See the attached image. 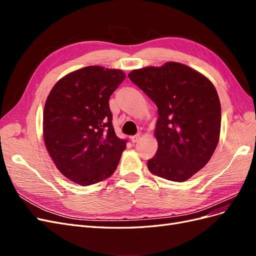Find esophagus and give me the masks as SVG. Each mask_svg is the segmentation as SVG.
Masks as SVG:
<instances>
[{
  "label": "esophagus",
  "mask_w": 256,
  "mask_h": 256,
  "mask_svg": "<svg viewBox=\"0 0 256 256\" xmlns=\"http://www.w3.org/2000/svg\"><path fill=\"white\" fill-rule=\"evenodd\" d=\"M140 138H141L140 134L132 136H131V142H132V143H136L138 140H140Z\"/></svg>",
  "instance_id": "34e87169"
}]
</instances>
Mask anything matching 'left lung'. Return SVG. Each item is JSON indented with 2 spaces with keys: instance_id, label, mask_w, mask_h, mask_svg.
<instances>
[{
  "instance_id": "1",
  "label": "left lung",
  "mask_w": 256,
  "mask_h": 256,
  "mask_svg": "<svg viewBox=\"0 0 256 256\" xmlns=\"http://www.w3.org/2000/svg\"><path fill=\"white\" fill-rule=\"evenodd\" d=\"M128 76L158 108V150L147 161L150 173L172 182L189 180L207 164L219 142L221 106L214 84L176 62L136 69Z\"/></svg>"
}]
</instances>
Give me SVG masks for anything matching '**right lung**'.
Here are the masks:
<instances>
[{"label": "right lung", "mask_w": 256, "mask_h": 256, "mask_svg": "<svg viewBox=\"0 0 256 256\" xmlns=\"http://www.w3.org/2000/svg\"><path fill=\"white\" fill-rule=\"evenodd\" d=\"M126 78L120 69L88 66L58 80L46 100L44 140L58 171L81 186L110 177L127 140L115 134L109 99Z\"/></svg>", "instance_id": "right-lung-1"}]
</instances>
